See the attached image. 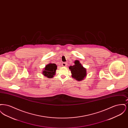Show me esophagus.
Returning a JSON list of instances; mask_svg holds the SVG:
<instances>
[{
  "mask_svg": "<svg viewBox=\"0 0 128 128\" xmlns=\"http://www.w3.org/2000/svg\"><path fill=\"white\" fill-rule=\"evenodd\" d=\"M67 64H67V63H66V62L62 63V66H63V67H66V66H67Z\"/></svg>",
  "mask_w": 128,
  "mask_h": 128,
  "instance_id": "1",
  "label": "esophagus"
}]
</instances>
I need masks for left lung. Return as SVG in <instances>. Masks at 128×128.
<instances>
[{
	"mask_svg": "<svg viewBox=\"0 0 128 128\" xmlns=\"http://www.w3.org/2000/svg\"><path fill=\"white\" fill-rule=\"evenodd\" d=\"M74 64V65L69 67L72 74V77L78 80H82L86 75V70L82 66L78 60L75 61Z\"/></svg>",
	"mask_w": 128,
	"mask_h": 128,
	"instance_id": "8db88e82",
	"label": "left lung"
}]
</instances>
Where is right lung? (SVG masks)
<instances>
[{"label":"right lung","instance_id":"obj_1","mask_svg":"<svg viewBox=\"0 0 128 128\" xmlns=\"http://www.w3.org/2000/svg\"><path fill=\"white\" fill-rule=\"evenodd\" d=\"M57 68V66L55 64H49L46 66L43 71V74L48 78H52L55 75Z\"/></svg>","mask_w":128,"mask_h":128}]
</instances>
